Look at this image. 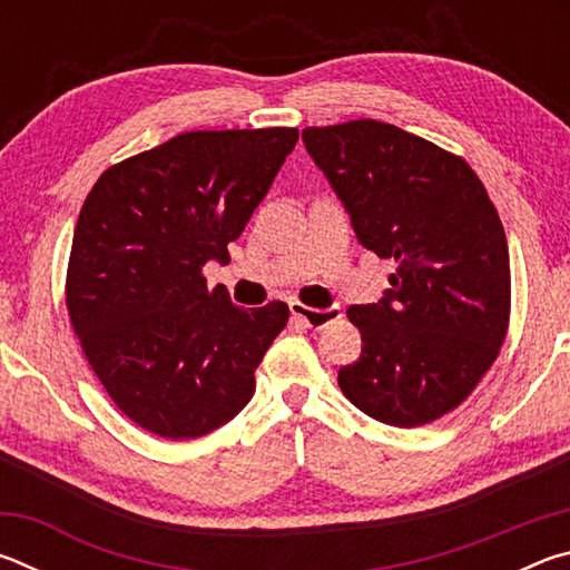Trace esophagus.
I'll return each mask as SVG.
<instances>
[{
    "label": "esophagus",
    "mask_w": 570,
    "mask_h": 570,
    "mask_svg": "<svg viewBox=\"0 0 570 570\" xmlns=\"http://www.w3.org/2000/svg\"><path fill=\"white\" fill-rule=\"evenodd\" d=\"M292 316L296 322H302L308 330H322V326L342 320L340 306H326V308H314L302 302H292Z\"/></svg>",
    "instance_id": "esophagus-1"
}]
</instances>
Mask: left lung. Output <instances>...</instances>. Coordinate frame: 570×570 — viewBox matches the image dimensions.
I'll use <instances>...</instances> for the list:
<instances>
[{
  "label": "left lung",
  "instance_id": "obj_1",
  "mask_svg": "<svg viewBox=\"0 0 570 570\" xmlns=\"http://www.w3.org/2000/svg\"><path fill=\"white\" fill-rule=\"evenodd\" d=\"M302 138L360 244L397 264L380 304L346 308L362 356L340 370L344 397L394 428L435 422L470 397L508 334L510 256L493 200L465 158L387 122Z\"/></svg>",
  "mask_w": 570,
  "mask_h": 570
}]
</instances>
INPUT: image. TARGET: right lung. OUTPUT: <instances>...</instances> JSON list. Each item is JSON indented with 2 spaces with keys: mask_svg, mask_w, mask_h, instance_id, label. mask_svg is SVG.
<instances>
[{
  "mask_svg": "<svg viewBox=\"0 0 570 570\" xmlns=\"http://www.w3.org/2000/svg\"><path fill=\"white\" fill-rule=\"evenodd\" d=\"M296 128L193 130L115 163L85 198L65 304L95 377L138 428L193 440L224 428L288 322L284 302L238 308L208 288Z\"/></svg>",
  "mask_w": 570,
  "mask_h": 570,
  "instance_id": "obj_1",
  "label": "right lung"
}]
</instances>
